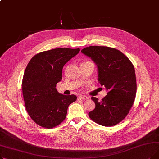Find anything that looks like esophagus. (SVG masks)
Returning <instances> with one entry per match:
<instances>
[{
  "instance_id": "1",
  "label": "esophagus",
  "mask_w": 159,
  "mask_h": 159,
  "mask_svg": "<svg viewBox=\"0 0 159 159\" xmlns=\"http://www.w3.org/2000/svg\"><path fill=\"white\" fill-rule=\"evenodd\" d=\"M78 98H79V99H83V100H86V99H87L88 97L87 96H86V95H79V96L78 97Z\"/></svg>"
}]
</instances>
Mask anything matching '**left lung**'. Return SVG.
Returning a JSON list of instances; mask_svg holds the SVG:
<instances>
[{"mask_svg":"<svg viewBox=\"0 0 159 159\" xmlns=\"http://www.w3.org/2000/svg\"><path fill=\"white\" fill-rule=\"evenodd\" d=\"M81 52L97 65L98 80L107 93L101 101L91 97L95 108L89 118L103 126H113L128 114L134 102L137 82L135 68L129 58L119 50L107 46H91Z\"/></svg>","mask_w":159,"mask_h":159,"instance_id":"1","label":"left lung"}]
</instances>
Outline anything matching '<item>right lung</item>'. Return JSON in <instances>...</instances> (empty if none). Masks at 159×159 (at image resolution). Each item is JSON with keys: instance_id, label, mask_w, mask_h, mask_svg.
<instances>
[{"instance_id": "right-lung-1", "label": "right lung", "mask_w": 159, "mask_h": 159, "mask_svg": "<svg viewBox=\"0 0 159 159\" xmlns=\"http://www.w3.org/2000/svg\"><path fill=\"white\" fill-rule=\"evenodd\" d=\"M80 49L55 48L33 56L25 70L22 94L26 111L39 126L51 129L66 119L68 106L77 100L75 95L59 93L56 85L62 77L66 62Z\"/></svg>"}]
</instances>
